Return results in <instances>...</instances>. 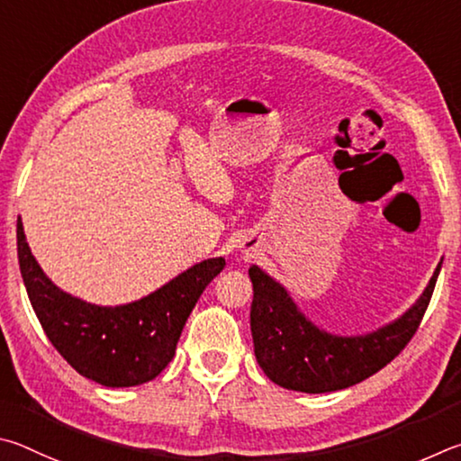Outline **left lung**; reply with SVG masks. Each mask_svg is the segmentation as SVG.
Here are the masks:
<instances>
[{"label":"left lung","instance_id":"left-lung-1","mask_svg":"<svg viewBox=\"0 0 461 461\" xmlns=\"http://www.w3.org/2000/svg\"><path fill=\"white\" fill-rule=\"evenodd\" d=\"M439 261L421 297L391 324L362 336H336L303 316L287 289L253 265L251 334L255 357L273 383L300 393H332L362 383L399 357L429 305Z\"/></svg>","mask_w":461,"mask_h":461}]
</instances>
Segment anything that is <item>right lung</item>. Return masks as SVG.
<instances>
[{"instance_id": "1", "label": "right lung", "mask_w": 461, "mask_h": 461, "mask_svg": "<svg viewBox=\"0 0 461 461\" xmlns=\"http://www.w3.org/2000/svg\"><path fill=\"white\" fill-rule=\"evenodd\" d=\"M18 261L32 308L48 340L68 365L103 386H137L156 378L176 354L185 320L224 259H206L156 292L125 305H95L56 287L32 255L18 218Z\"/></svg>"}]
</instances>
